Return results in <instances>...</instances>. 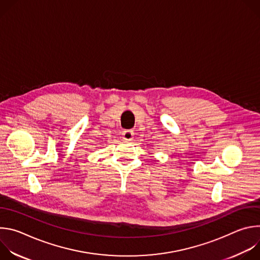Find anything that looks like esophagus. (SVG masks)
Returning <instances> with one entry per match:
<instances>
[{"mask_svg": "<svg viewBox=\"0 0 260 260\" xmlns=\"http://www.w3.org/2000/svg\"><path fill=\"white\" fill-rule=\"evenodd\" d=\"M122 138L124 141H132L134 139L133 131H124L122 133Z\"/></svg>", "mask_w": 260, "mask_h": 260, "instance_id": "obj_1", "label": "esophagus"}]
</instances>
